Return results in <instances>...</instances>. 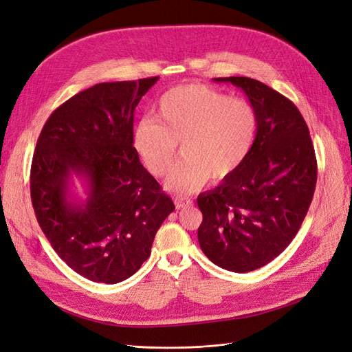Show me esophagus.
<instances>
[{"instance_id": "esophagus-1", "label": "esophagus", "mask_w": 352, "mask_h": 352, "mask_svg": "<svg viewBox=\"0 0 352 352\" xmlns=\"http://www.w3.org/2000/svg\"><path fill=\"white\" fill-rule=\"evenodd\" d=\"M175 205L177 210H185L192 205V201L189 198H184V197H176L175 198Z\"/></svg>"}]
</instances>
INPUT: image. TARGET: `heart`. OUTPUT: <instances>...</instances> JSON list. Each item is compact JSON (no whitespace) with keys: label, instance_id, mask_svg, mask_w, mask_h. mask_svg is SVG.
Listing matches in <instances>:
<instances>
[{"label":"heart","instance_id":"obj_1","mask_svg":"<svg viewBox=\"0 0 352 352\" xmlns=\"http://www.w3.org/2000/svg\"><path fill=\"white\" fill-rule=\"evenodd\" d=\"M256 131L258 116L250 103L202 84H186L162 96L155 122L141 120L132 144L144 166L163 176L170 170L180 142L184 160L173 167L166 186L190 193L210 177L232 176L249 157Z\"/></svg>","mask_w":352,"mask_h":352}]
</instances>
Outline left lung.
<instances>
[{"instance_id": "1", "label": "left lung", "mask_w": 352, "mask_h": 352, "mask_svg": "<svg viewBox=\"0 0 352 352\" xmlns=\"http://www.w3.org/2000/svg\"><path fill=\"white\" fill-rule=\"evenodd\" d=\"M214 81L243 90L258 131L246 162L198 197V241L212 263L245 274L274 261L296 237L316 188V155L292 100L249 77Z\"/></svg>"}]
</instances>
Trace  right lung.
Masks as SVG:
<instances>
[{"instance_id":"obj_1","label":"right lung","mask_w":352,"mask_h":352,"mask_svg":"<svg viewBox=\"0 0 352 352\" xmlns=\"http://www.w3.org/2000/svg\"><path fill=\"white\" fill-rule=\"evenodd\" d=\"M157 81L100 82L80 91L50 116L36 144V218L58 256L93 283L134 275L175 211L132 144L135 107ZM76 177L87 189L84 200L72 190Z\"/></svg>"}]
</instances>
